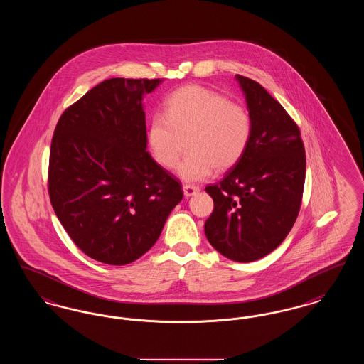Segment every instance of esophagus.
<instances>
[{
	"label": "esophagus",
	"mask_w": 364,
	"mask_h": 364,
	"mask_svg": "<svg viewBox=\"0 0 364 364\" xmlns=\"http://www.w3.org/2000/svg\"><path fill=\"white\" fill-rule=\"evenodd\" d=\"M183 191H184V196L186 198H191V196H193V195H196L199 192V188L195 187V186H184Z\"/></svg>",
	"instance_id": "1"
}]
</instances>
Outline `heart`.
Returning <instances> with one entry per match:
<instances>
[{"mask_svg": "<svg viewBox=\"0 0 364 364\" xmlns=\"http://www.w3.org/2000/svg\"><path fill=\"white\" fill-rule=\"evenodd\" d=\"M188 154L177 166L186 183L208 178L213 171L236 165L251 138V119L242 105L198 85L180 87L164 102L147 127L149 150L156 164L171 169L178 161L181 140Z\"/></svg>", "mask_w": 364, "mask_h": 364, "instance_id": "1", "label": "heart"}]
</instances>
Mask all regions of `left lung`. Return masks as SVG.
<instances>
[{"label": "left lung", "mask_w": 364, "mask_h": 364, "mask_svg": "<svg viewBox=\"0 0 364 364\" xmlns=\"http://www.w3.org/2000/svg\"><path fill=\"white\" fill-rule=\"evenodd\" d=\"M251 119V138L225 177L206 187L214 210L205 224L208 242L228 259L254 262L274 251L297 218L306 151L300 131L259 83L236 75Z\"/></svg>", "instance_id": "1"}]
</instances>
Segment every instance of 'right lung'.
I'll return each instance as SVG.
<instances>
[{
	"label": "right lung",
	"mask_w": 364,
	"mask_h": 364,
	"mask_svg": "<svg viewBox=\"0 0 364 364\" xmlns=\"http://www.w3.org/2000/svg\"><path fill=\"white\" fill-rule=\"evenodd\" d=\"M162 79H107L70 106L54 129V213L90 258L122 266L156 244L183 199L180 183L147 151L143 97Z\"/></svg>",
	"instance_id": "add662e5"
}]
</instances>
